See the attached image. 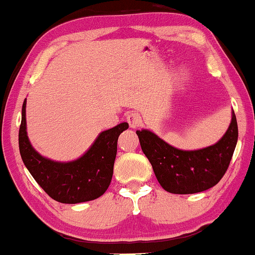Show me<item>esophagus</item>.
Instances as JSON below:
<instances>
[{
  "label": "esophagus",
  "mask_w": 255,
  "mask_h": 255,
  "mask_svg": "<svg viewBox=\"0 0 255 255\" xmlns=\"http://www.w3.org/2000/svg\"><path fill=\"white\" fill-rule=\"evenodd\" d=\"M127 122L129 124L130 128H136V127H140L141 124H142V119H141L138 113L131 112L127 115Z\"/></svg>",
  "instance_id": "obj_1"
}]
</instances>
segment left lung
<instances>
[{"instance_id": "obj_1", "label": "left lung", "mask_w": 255, "mask_h": 255, "mask_svg": "<svg viewBox=\"0 0 255 255\" xmlns=\"http://www.w3.org/2000/svg\"><path fill=\"white\" fill-rule=\"evenodd\" d=\"M136 134L161 187L173 194H194L212 188L225 175L238 142V124L232 112L224 136L198 150L178 149L147 129Z\"/></svg>"}]
</instances>
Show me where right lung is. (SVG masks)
I'll return each instance as SVG.
<instances>
[{"mask_svg": "<svg viewBox=\"0 0 255 255\" xmlns=\"http://www.w3.org/2000/svg\"><path fill=\"white\" fill-rule=\"evenodd\" d=\"M24 100L18 131V147L24 166L51 199L61 204H79L98 199L111 185L118 138L128 128L127 122L102 131L77 160L59 162L40 155L27 135Z\"/></svg>", "mask_w": 255, "mask_h": 255, "instance_id": "add662e5", "label": "right lung"}]
</instances>
